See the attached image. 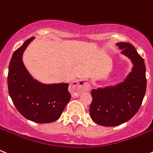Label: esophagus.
<instances>
[{"label":"esophagus","mask_w":153,"mask_h":153,"mask_svg":"<svg viewBox=\"0 0 153 153\" xmlns=\"http://www.w3.org/2000/svg\"><path fill=\"white\" fill-rule=\"evenodd\" d=\"M91 88V84L89 81H80L79 83L70 85V91L72 95L76 97L78 96L81 92L89 91Z\"/></svg>","instance_id":"34e87169"}]
</instances>
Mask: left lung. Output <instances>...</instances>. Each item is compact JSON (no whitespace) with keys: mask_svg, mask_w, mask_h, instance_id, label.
Segmentation results:
<instances>
[{"mask_svg":"<svg viewBox=\"0 0 153 153\" xmlns=\"http://www.w3.org/2000/svg\"><path fill=\"white\" fill-rule=\"evenodd\" d=\"M133 63L132 72L117 86L92 90L90 106L92 120L103 126H116L134 117L143 102L146 90V66L143 58L129 43L117 44Z\"/></svg>","mask_w":153,"mask_h":153,"instance_id":"left-lung-1","label":"left lung"}]
</instances>
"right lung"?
<instances>
[{
    "label": "right lung",
    "mask_w": 153,
    "mask_h": 153,
    "mask_svg": "<svg viewBox=\"0 0 153 153\" xmlns=\"http://www.w3.org/2000/svg\"><path fill=\"white\" fill-rule=\"evenodd\" d=\"M33 39L27 40L13 53L8 68V92L23 117L38 123H49L60 118L71 95L68 83L43 84L28 73L22 55Z\"/></svg>",
    "instance_id": "add662e5"
}]
</instances>
